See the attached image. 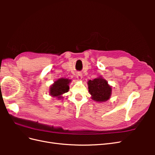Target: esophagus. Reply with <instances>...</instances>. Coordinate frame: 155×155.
<instances>
[{
  "label": "esophagus",
  "instance_id": "34e87169",
  "mask_svg": "<svg viewBox=\"0 0 155 155\" xmlns=\"http://www.w3.org/2000/svg\"><path fill=\"white\" fill-rule=\"evenodd\" d=\"M76 77H77V79H78V80H81V79H82V74L81 73H78L77 75H76Z\"/></svg>",
  "mask_w": 155,
  "mask_h": 155
}]
</instances>
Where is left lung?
<instances>
[{
    "label": "left lung",
    "instance_id": "1",
    "mask_svg": "<svg viewBox=\"0 0 155 155\" xmlns=\"http://www.w3.org/2000/svg\"><path fill=\"white\" fill-rule=\"evenodd\" d=\"M88 85V92L92 95V100L103 102L109 99L112 88L104 79L98 78L94 80H89Z\"/></svg>",
    "mask_w": 155,
    "mask_h": 155
}]
</instances>
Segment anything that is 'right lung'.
I'll return each instance as SVG.
<instances>
[{"label":"right lung","instance_id":"add662e5","mask_svg":"<svg viewBox=\"0 0 155 155\" xmlns=\"http://www.w3.org/2000/svg\"><path fill=\"white\" fill-rule=\"evenodd\" d=\"M70 79L61 78L54 82L50 89V94L54 97H58V98L61 97V95L66 93L69 90L68 84L70 82Z\"/></svg>","mask_w":155,"mask_h":155}]
</instances>
